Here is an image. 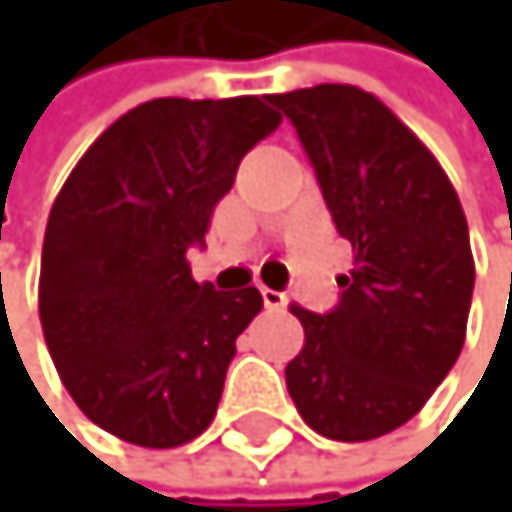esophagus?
Listing matches in <instances>:
<instances>
[{"instance_id":"obj_1","label":"esophagus","mask_w":512,"mask_h":512,"mask_svg":"<svg viewBox=\"0 0 512 512\" xmlns=\"http://www.w3.org/2000/svg\"><path fill=\"white\" fill-rule=\"evenodd\" d=\"M259 291H262V304H266L269 311H285L288 307V298L282 291H272V288H259Z\"/></svg>"}]
</instances>
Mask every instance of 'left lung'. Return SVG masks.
Masks as SVG:
<instances>
[{
	"mask_svg": "<svg viewBox=\"0 0 512 512\" xmlns=\"http://www.w3.org/2000/svg\"><path fill=\"white\" fill-rule=\"evenodd\" d=\"M317 169L356 250L330 314L291 304L304 346L288 394L314 433L378 439L430 401L465 346L475 291L468 221L446 169L372 92L343 82L269 95Z\"/></svg>",
	"mask_w": 512,
	"mask_h": 512,
	"instance_id": "obj_1",
	"label": "left lung"
}]
</instances>
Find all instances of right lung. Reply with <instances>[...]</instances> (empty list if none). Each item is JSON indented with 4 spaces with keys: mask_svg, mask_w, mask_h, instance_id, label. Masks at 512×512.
I'll use <instances>...</instances> for the list:
<instances>
[{
    "mask_svg": "<svg viewBox=\"0 0 512 512\" xmlns=\"http://www.w3.org/2000/svg\"><path fill=\"white\" fill-rule=\"evenodd\" d=\"M278 124L266 95L153 99L105 127L66 176L37 307L63 388L105 433L176 449L211 426L262 295L195 282L185 250Z\"/></svg>",
    "mask_w": 512,
    "mask_h": 512,
    "instance_id": "1",
    "label": "right lung"
}]
</instances>
